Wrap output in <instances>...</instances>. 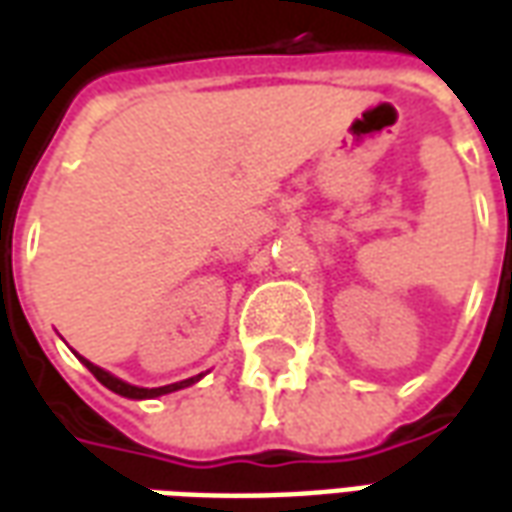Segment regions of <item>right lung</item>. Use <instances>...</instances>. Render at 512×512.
Returning <instances> with one entry per match:
<instances>
[{
	"instance_id": "right-lung-1",
	"label": "right lung",
	"mask_w": 512,
	"mask_h": 512,
	"mask_svg": "<svg viewBox=\"0 0 512 512\" xmlns=\"http://www.w3.org/2000/svg\"><path fill=\"white\" fill-rule=\"evenodd\" d=\"M84 365H87V370L93 373L101 384L106 386V389H112V392H117V395L123 397H134V400H142V397H158V395H167V392H175V389H183V386L194 384L197 378H186V381H178V384H167V386H156V389H142V386H131L126 384V381H120V378L109 376L106 370H101V367H95L93 362H87V359H82Z\"/></svg>"
}]
</instances>
